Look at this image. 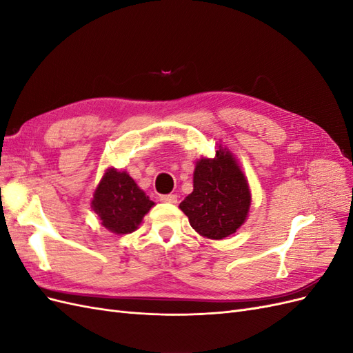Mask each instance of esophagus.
<instances>
[{
	"label": "esophagus",
	"instance_id": "1",
	"mask_svg": "<svg viewBox=\"0 0 353 353\" xmlns=\"http://www.w3.org/2000/svg\"><path fill=\"white\" fill-rule=\"evenodd\" d=\"M160 200L163 203H176V194H162L160 196Z\"/></svg>",
	"mask_w": 353,
	"mask_h": 353
}]
</instances>
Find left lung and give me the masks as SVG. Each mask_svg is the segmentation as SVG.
<instances>
[{"label":"left lung","mask_w":353,"mask_h":353,"mask_svg":"<svg viewBox=\"0 0 353 353\" xmlns=\"http://www.w3.org/2000/svg\"><path fill=\"white\" fill-rule=\"evenodd\" d=\"M194 190L179 209L203 237L221 240L241 227L250 208V191L236 159L227 150L201 159L194 169Z\"/></svg>","instance_id":"left-lung-1"}]
</instances>
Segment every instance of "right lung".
<instances>
[{
  "instance_id": "add662e5",
  "label": "right lung",
  "mask_w": 353,
  "mask_h": 353,
  "mask_svg": "<svg viewBox=\"0 0 353 353\" xmlns=\"http://www.w3.org/2000/svg\"><path fill=\"white\" fill-rule=\"evenodd\" d=\"M153 205L130 175L116 169L104 174L92 200L103 225L116 234L135 231Z\"/></svg>"
}]
</instances>
